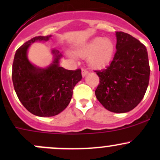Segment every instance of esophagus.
I'll list each match as a JSON object with an SVG mask.
<instances>
[{
	"label": "esophagus",
	"mask_w": 160,
	"mask_h": 160,
	"mask_svg": "<svg viewBox=\"0 0 160 160\" xmlns=\"http://www.w3.org/2000/svg\"><path fill=\"white\" fill-rule=\"evenodd\" d=\"M81 72H82V76H83V77H84L88 73V71L87 70H85V69H82Z\"/></svg>",
	"instance_id": "1"
}]
</instances>
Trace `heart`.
<instances>
[{
  "mask_svg": "<svg viewBox=\"0 0 160 160\" xmlns=\"http://www.w3.org/2000/svg\"><path fill=\"white\" fill-rule=\"evenodd\" d=\"M114 44L108 38L96 37L77 49L76 53L80 57H88V62L93 68H102L111 62L114 53Z\"/></svg>",
  "mask_w": 160,
  "mask_h": 160,
  "instance_id": "obj_1",
  "label": "heart"
}]
</instances>
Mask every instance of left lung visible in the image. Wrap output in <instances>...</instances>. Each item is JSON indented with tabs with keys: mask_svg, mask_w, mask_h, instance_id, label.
<instances>
[{
	"mask_svg": "<svg viewBox=\"0 0 160 160\" xmlns=\"http://www.w3.org/2000/svg\"><path fill=\"white\" fill-rule=\"evenodd\" d=\"M116 52L106 69L95 71L100 83L98 101L114 113L132 111L142 100L149 81L150 68L146 46L129 34L116 32Z\"/></svg>",
	"mask_w": 160,
	"mask_h": 160,
	"instance_id": "obj_1",
	"label": "left lung"
}]
</instances>
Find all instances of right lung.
Here are the masks:
<instances>
[{
  "label": "right lung",
  "mask_w": 160,
  "mask_h": 160,
  "mask_svg": "<svg viewBox=\"0 0 160 160\" xmlns=\"http://www.w3.org/2000/svg\"><path fill=\"white\" fill-rule=\"evenodd\" d=\"M52 35L36 36L24 43L14 55L12 81L19 101L32 114L39 117L59 114L70 104L72 90L82 79L81 70H68L59 67L62 54L52 49V62L46 68L32 64L28 49L35 42H47Z\"/></svg>",
  "instance_id": "add662e5"
}]
</instances>
